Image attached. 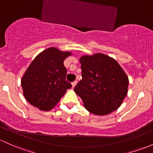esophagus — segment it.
Returning a JSON list of instances; mask_svg holds the SVG:
<instances>
[{"instance_id":"obj_1","label":"esophagus","mask_w":153,"mask_h":153,"mask_svg":"<svg viewBox=\"0 0 153 153\" xmlns=\"http://www.w3.org/2000/svg\"><path fill=\"white\" fill-rule=\"evenodd\" d=\"M77 84V81H74L72 82V88H74L75 86H76V85Z\"/></svg>"}]
</instances>
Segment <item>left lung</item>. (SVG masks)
I'll return each mask as SVG.
<instances>
[{
  "label": "left lung",
  "mask_w": 153,
  "mask_h": 153,
  "mask_svg": "<svg viewBox=\"0 0 153 153\" xmlns=\"http://www.w3.org/2000/svg\"><path fill=\"white\" fill-rule=\"evenodd\" d=\"M82 77L74 88L85 109L96 115L115 111L127 96L129 80L119 63L101 53L80 57Z\"/></svg>",
  "instance_id": "left-lung-1"
}]
</instances>
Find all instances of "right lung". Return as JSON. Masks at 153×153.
Returning a JSON list of instances; mask_svg holds the SVG:
<instances>
[{"label":"right lung","instance_id":"right-lung-1","mask_svg":"<svg viewBox=\"0 0 153 153\" xmlns=\"http://www.w3.org/2000/svg\"><path fill=\"white\" fill-rule=\"evenodd\" d=\"M71 55L50 47L34 58L21 79L25 98L32 106L50 111L71 88L65 80L67 70L63 64Z\"/></svg>","mask_w":153,"mask_h":153}]
</instances>
